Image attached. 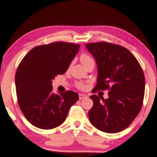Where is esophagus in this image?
<instances>
[{"label": "esophagus", "mask_w": 157, "mask_h": 157, "mask_svg": "<svg viewBox=\"0 0 157 157\" xmlns=\"http://www.w3.org/2000/svg\"><path fill=\"white\" fill-rule=\"evenodd\" d=\"M86 97H87V95L83 94H79V99H80V100H82V99L86 98Z\"/></svg>", "instance_id": "obj_1"}]
</instances>
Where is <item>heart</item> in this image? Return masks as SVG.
<instances>
[{"label":"heart","instance_id":"b5f03b06","mask_svg":"<svg viewBox=\"0 0 157 157\" xmlns=\"http://www.w3.org/2000/svg\"><path fill=\"white\" fill-rule=\"evenodd\" d=\"M80 61L81 63L84 65V66H86L87 64L90 63H94L92 57H91L89 55H86V54H82V55L80 56ZM77 87L80 89H84V86L82 83H77Z\"/></svg>","mask_w":157,"mask_h":157}]
</instances>
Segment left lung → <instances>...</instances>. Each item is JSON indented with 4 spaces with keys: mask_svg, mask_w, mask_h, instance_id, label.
Returning <instances> with one entry per match:
<instances>
[{
    "mask_svg": "<svg viewBox=\"0 0 157 157\" xmlns=\"http://www.w3.org/2000/svg\"><path fill=\"white\" fill-rule=\"evenodd\" d=\"M97 66V84L92 90L109 89V98L94 94L89 112L91 124L105 133L128 127L142 109L145 80L141 66L127 48L106 42L86 45Z\"/></svg>",
    "mask_w": 157,
    "mask_h": 157,
    "instance_id": "1",
    "label": "left lung"
}]
</instances>
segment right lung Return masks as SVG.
Wrapping results in <instances>:
<instances>
[{
  "mask_svg": "<svg viewBox=\"0 0 157 157\" xmlns=\"http://www.w3.org/2000/svg\"><path fill=\"white\" fill-rule=\"evenodd\" d=\"M80 45L55 42L36 46L20 63L15 74L17 102L32 125L40 129L55 128L63 123L78 94L52 92V80L66 71Z\"/></svg>",
  "mask_w": 157,
  "mask_h": 157,
  "instance_id": "right-lung-1",
  "label": "right lung"
}]
</instances>
